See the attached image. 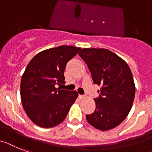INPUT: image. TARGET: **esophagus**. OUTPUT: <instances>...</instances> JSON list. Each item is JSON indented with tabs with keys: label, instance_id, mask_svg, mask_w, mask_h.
<instances>
[{
	"label": "esophagus",
	"instance_id": "34e87169",
	"mask_svg": "<svg viewBox=\"0 0 152 152\" xmlns=\"http://www.w3.org/2000/svg\"><path fill=\"white\" fill-rule=\"evenodd\" d=\"M85 97H86V96H84V95H80H80H79V98H80V100H82V99H84V98H85Z\"/></svg>",
	"mask_w": 152,
	"mask_h": 152
}]
</instances>
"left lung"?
<instances>
[{
    "mask_svg": "<svg viewBox=\"0 0 152 152\" xmlns=\"http://www.w3.org/2000/svg\"><path fill=\"white\" fill-rule=\"evenodd\" d=\"M80 56L86 62L93 81L100 86L95 111L87 121L101 131L114 128L125 119L133 104L135 86L125 61L105 48H83Z\"/></svg>",
    "mask_w": 152,
    "mask_h": 152,
    "instance_id": "left-lung-1",
    "label": "left lung"
}]
</instances>
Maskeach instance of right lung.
Segmentation results:
<instances>
[{"mask_svg":"<svg viewBox=\"0 0 152 152\" xmlns=\"http://www.w3.org/2000/svg\"><path fill=\"white\" fill-rule=\"evenodd\" d=\"M80 50L69 45L49 48L38 53L27 66L21 81V103L36 125L55 127L68 114L78 93L61 90L57 85L65 83L66 64Z\"/></svg>","mask_w":152,"mask_h":152,"instance_id":"right-lung-1","label":"right lung"}]
</instances>
